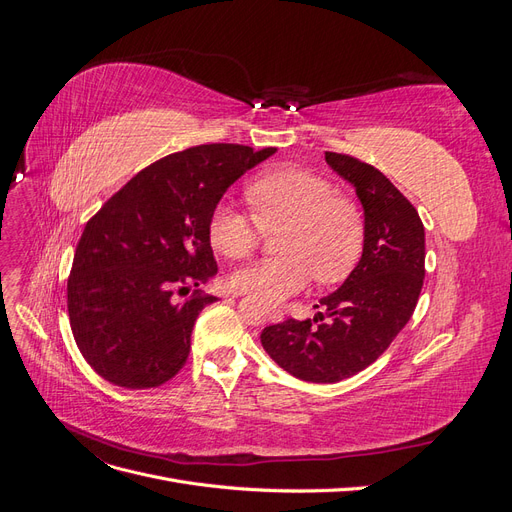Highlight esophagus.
<instances>
[{"mask_svg":"<svg viewBox=\"0 0 512 512\" xmlns=\"http://www.w3.org/2000/svg\"><path fill=\"white\" fill-rule=\"evenodd\" d=\"M269 320L271 322H282L284 320V312H282V309H269Z\"/></svg>","mask_w":512,"mask_h":512,"instance_id":"1","label":"esophagus"}]
</instances>
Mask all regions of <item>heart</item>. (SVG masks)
Segmentation results:
<instances>
[{
  "label": "heart",
  "instance_id": "heart-1",
  "mask_svg": "<svg viewBox=\"0 0 512 512\" xmlns=\"http://www.w3.org/2000/svg\"><path fill=\"white\" fill-rule=\"evenodd\" d=\"M247 198L256 211L220 203L209 220V237L228 258H245L262 232L286 230L284 258H262L230 275V286L250 297L277 303L299 292L316 275L318 282L344 280L361 258L365 220L352 200L337 196L335 185L303 168H275L258 177Z\"/></svg>",
  "mask_w": 512,
  "mask_h": 512
}]
</instances>
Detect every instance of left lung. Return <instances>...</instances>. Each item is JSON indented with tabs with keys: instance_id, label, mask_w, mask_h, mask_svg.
<instances>
[{
	"instance_id": "obj_1",
	"label": "left lung",
	"mask_w": 512,
	"mask_h": 512,
	"mask_svg": "<svg viewBox=\"0 0 512 512\" xmlns=\"http://www.w3.org/2000/svg\"><path fill=\"white\" fill-rule=\"evenodd\" d=\"M324 160L363 207L361 258L344 284L314 305L322 307L314 322L271 324L260 342L294 378L333 384L374 363L412 318L425 277V228L378 168L331 151Z\"/></svg>"
}]
</instances>
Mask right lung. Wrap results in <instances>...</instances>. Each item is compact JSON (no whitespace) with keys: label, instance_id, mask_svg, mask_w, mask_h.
Masks as SVG:
<instances>
[{"label":"right lung","instance_id":"1","mask_svg":"<svg viewBox=\"0 0 512 512\" xmlns=\"http://www.w3.org/2000/svg\"><path fill=\"white\" fill-rule=\"evenodd\" d=\"M277 149L200 145L134 175L91 218L68 280L85 361L123 389H153L188 361L194 322L215 297L177 301L218 275L209 220L226 190Z\"/></svg>","mask_w":512,"mask_h":512}]
</instances>
